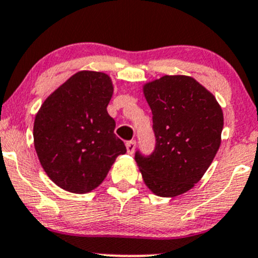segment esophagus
I'll list each match as a JSON object with an SVG mask.
<instances>
[{"label":"esophagus","instance_id":"esophagus-1","mask_svg":"<svg viewBox=\"0 0 258 258\" xmlns=\"http://www.w3.org/2000/svg\"><path fill=\"white\" fill-rule=\"evenodd\" d=\"M125 146H126V151H128V154H133L135 150V146H137V141L130 140L125 144Z\"/></svg>","mask_w":258,"mask_h":258}]
</instances>
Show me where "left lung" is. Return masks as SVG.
Returning a JSON list of instances; mask_svg holds the SVG:
<instances>
[{"mask_svg": "<svg viewBox=\"0 0 258 258\" xmlns=\"http://www.w3.org/2000/svg\"><path fill=\"white\" fill-rule=\"evenodd\" d=\"M156 146L135 154L144 182L159 197H176L201 181L221 143L224 115L215 97L193 77L165 75L143 86Z\"/></svg>", "mask_w": 258, "mask_h": 258, "instance_id": "left-lung-1", "label": "left lung"}]
</instances>
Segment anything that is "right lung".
<instances>
[{
	"mask_svg": "<svg viewBox=\"0 0 258 258\" xmlns=\"http://www.w3.org/2000/svg\"><path fill=\"white\" fill-rule=\"evenodd\" d=\"M110 77L79 71L41 104L33 138L41 167L62 189L84 195L98 187L119 155L126 152L107 112Z\"/></svg>",
	"mask_w": 258,
	"mask_h": 258,
	"instance_id": "add662e5",
	"label": "right lung"
}]
</instances>
